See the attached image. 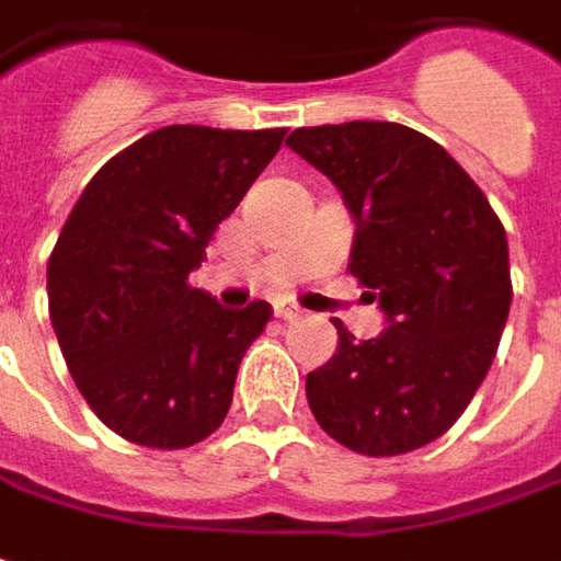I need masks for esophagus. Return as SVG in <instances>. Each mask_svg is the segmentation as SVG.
Wrapping results in <instances>:
<instances>
[{"label":"esophagus","instance_id":"obj_1","mask_svg":"<svg viewBox=\"0 0 561 561\" xmlns=\"http://www.w3.org/2000/svg\"><path fill=\"white\" fill-rule=\"evenodd\" d=\"M276 317H279V320H301V310H298L295 305H285V301H279V305H276Z\"/></svg>","mask_w":561,"mask_h":561}]
</instances>
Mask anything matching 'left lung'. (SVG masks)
<instances>
[{
	"label": "left lung",
	"mask_w": 561,
	"mask_h": 561,
	"mask_svg": "<svg viewBox=\"0 0 561 561\" xmlns=\"http://www.w3.org/2000/svg\"><path fill=\"white\" fill-rule=\"evenodd\" d=\"M342 191L357 232L352 276L389 327L307 374L317 424L386 458L439 439L483 382L512 305L508 241L486 194L421 131L396 122L298 128L285 140Z\"/></svg>",
	"instance_id": "left-lung-1"
}]
</instances>
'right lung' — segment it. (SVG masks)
Listing matches in <instances>:
<instances>
[{
	"mask_svg": "<svg viewBox=\"0 0 561 561\" xmlns=\"http://www.w3.org/2000/svg\"><path fill=\"white\" fill-rule=\"evenodd\" d=\"M282 137L159 128L115 153L68 213L46 266L49 320L81 396L122 439L187 449L226 421L273 307L226 310L187 279Z\"/></svg>",
	"mask_w": 561,
	"mask_h": 561,
	"instance_id": "obj_1",
	"label": "right lung"
}]
</instances>
